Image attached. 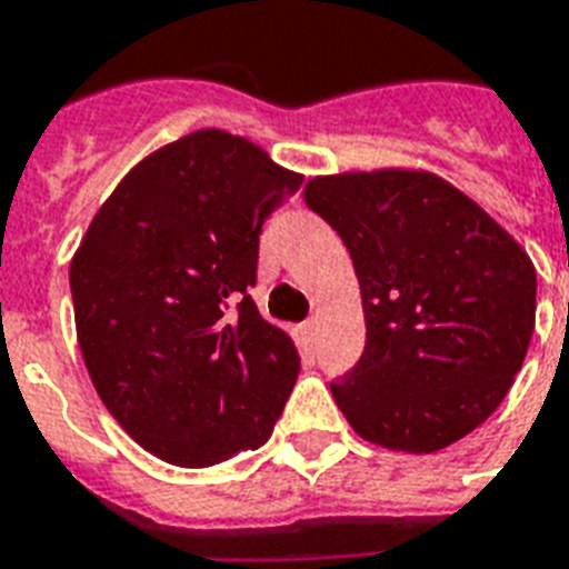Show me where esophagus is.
Returning a JSON list of instances; mask_svg holds the SVG:
<instances>
[{
	"mask_svg": "<svg viewBox=\"0 0 569 569\" xmlns=\"http://www.w3.org/2000/svg\"><path fill=\"white\" fill-rule=\"evenodd\" d=\"M303 337L310 339V342H316V337H319V321L316 319L303 321Z\"/></svg>",
	"mask_w": 569,
	"mask_h": 569,
	"instance_id": "esophagus-1",
	"label": "esophagus"
}]
</instances>
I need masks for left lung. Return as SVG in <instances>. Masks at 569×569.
<instances>
[{
  "mask_svg": "<svg viewBox=\"0 0 569 569\" xmlns=\"http://www.w3.org/2000/svg\"><path fill=\"white\" fill-rule=\"evenodd\" d=\"M303 203L346 241L363 295V355L330 383L348 425L413 455L476 431L529 351V253L433 173L316 177Z\"/></svg>",
  "mask_w": 569,
  "mask_h": 569,
  "instance_id": "obj_1",
  "label": "left lung"
}]
</instances>
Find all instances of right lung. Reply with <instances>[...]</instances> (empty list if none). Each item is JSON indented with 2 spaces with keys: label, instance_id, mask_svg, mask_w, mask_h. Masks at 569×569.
I'll return each mask as SVG.
<instances>
[{
  "label": "right lung",
  "instance_id": "add662e5",
  "mask_svg": "<svg viewBox=\"0 0 569 569\" xmlns=\"http://www.w3.org/2000/svg\"><path fill=\"white\" fill-rule=\"evenodd\" d=\"M301 177L221 129L156 150L70 262L76 333L102 405L173 467L259 449L301 372L250 298L259 232Z\"/></svg>",
  "mask_w": 569,
  "mask_h": 569
}]
</instances>
